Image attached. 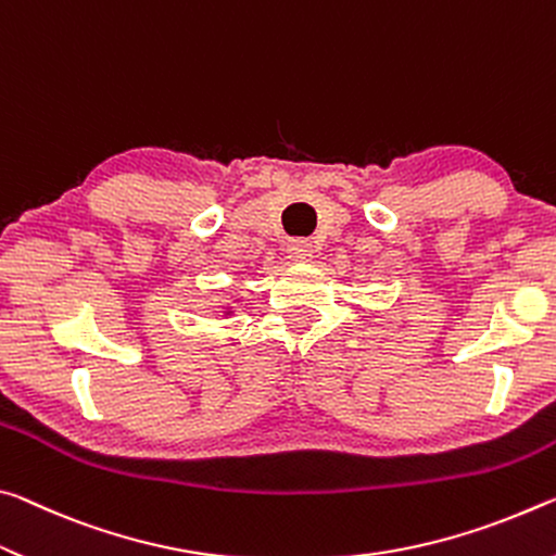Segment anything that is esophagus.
<instances>
[{
    "instance_id": "1",
    "label": "esophagus",
    "mask_w": 556,
    "mask_h": 556,
    "mask_svg": "<svg viewBox=\"0 0 556 556\" xmlns=\"http://www.w3.org/2000/svg\"><path fill=\"white\" fill-rule=\"evenodd\" d=\"M286 253H288L290 261H307L313 256V243L307 239H293L288 243Z\"/></svg>"
}]
</instances>
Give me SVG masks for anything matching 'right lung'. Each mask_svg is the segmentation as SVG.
I'll return each mask as SVG.
<instances>
[{"mask_svg":"<svg viewBox=\"0 0 556 556\" xmlns=\"http://www.w3.org/2000/svg\"><path fill=\"white\" fill-rule=\"evenodd\" d=\"M216 315H218V317H231V315H233V305H231V303L216 305Z\"/></svg>","mask_w":556,"mask_h":556,"instance_id":"obj_1","label":"right lung"}]
</instances>
